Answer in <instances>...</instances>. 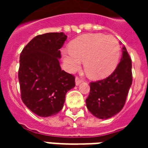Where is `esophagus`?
Wrapping results in <instances>:
<instances>
[{
    "label": "esophagus",
    "mask_w": 148,
    "mask_h": 148,
    "mask_svg": "<svg viewBox=\"0 0 148 148\" xmlns=\"http://www.w3.org/2000/svg\"><path fill=\"white\" fill-rule=\"evenodd\" d=\"M81 82H82V80H81V79L79 78L78 77H77L76 78H75V84H76V85L78 86Z\"/></svg>",
    "instance_id": "34e87169"
}]
</instances>
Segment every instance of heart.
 <instances>
[{
    "instance_id": "b5f03b06",
    "label": "heart",
    "mask_w": 148,
    "mask_h": 148,
    "mask_svg": "<svg viewBox=\"0 0 148 148\" xmlns=\"http://www.w3.org/2000/svg\"><path fill=\"white\" fill-rule=\"evenodd\" d=\"M63 60L67 69L75 71L81 60L88 76L103 79L112 74L118 65L121 47L117 40L111 35L103 34H86L74 39L70 48L62 52Z\"/></svg>"
}]
</instances>
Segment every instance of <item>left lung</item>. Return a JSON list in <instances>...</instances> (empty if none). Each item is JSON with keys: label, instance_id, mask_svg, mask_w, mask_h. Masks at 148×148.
<instances>
[{"label": "left lung", "instance_id": "1", "mask_svg": "<svg viewBox=\"0 0 148 148\" xmlns=\"http://www.w3.org/2000/svg\"><path fill=\"white\" fill-rule=\"evenodd\" d=\"M131 68V59L124 46L122 58L114 71L107 78L90 83L86 105L94 116L108 119L122 110L132 84Z\"/></svg>", "mask_w": 148, "mask_h": 148}]
</instances>
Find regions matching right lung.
<instances>
[{"label":"right lung","mask_w":148,"mask_h":148,"mask_svg":"<svg viewBox=\"0 0 148 148\" xmlns=\"http://www.w3.org/2000/svg\"><path fill=\"white\" fill-rule=\"evenodd\" d=\"M66 39L63 32L36 36L20 55L22 101L40 117L57 114L64 107L67 92L75 86L74 77L62 71L59 63Z\"/></svg>","instance_id":"1"}]
</instances>
